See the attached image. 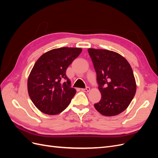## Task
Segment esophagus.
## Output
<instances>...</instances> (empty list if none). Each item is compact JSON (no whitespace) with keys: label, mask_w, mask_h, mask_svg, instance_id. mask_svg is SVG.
<instances>
[{"label":"esophagus","mask_w":158,"mask_h":158,"mask_svg":"<svg viewBox=\"0 0 158 158\" xmlns=\"http://www.w3.org/2000/svg\"><path fill=\"white\" fill-rule=\"evenodd\" d=\"M81 90L82 91V92H88L90 90V88L89 87H86L85 88H82L81 89Z\"/></svg>","instance_id":"esophagus-1"}]
</instances>
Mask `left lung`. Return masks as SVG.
<instances>
[{
    "instance_id": "1",
    "label": "left lung",
    "mask_w": 158,
    "mask_h": 158,
    "mask_svg": "<svg viewBox=\"0 0 158 158\" xmlns=\"http://www.w3.org/2000/svg\"><path fill=\"white\" fill-rule=\"evenodd\" d=\"M88 51L102 94L101 100L94 107L103 115H117L128 107L136 94V84L131 66L123 56L114 51Z\"/></svg>"
}]
</instances>
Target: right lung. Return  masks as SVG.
Wrapping results in <instances>:
<instances>
[{
    "mask_svg": "<svg viewBox=\"0 0 158 158\" xmlns=\"http://www.w3.org/2000/svg\"><path fill=\"white\" fill-rule=\"evenodd\" d=\"M81 48L61 47L42 55L27 80V90L35 106L47 114H59L76 94L66 70L82 52Z\"/></svg>",
    "mask_w": 158,
    "mask_h": 158,
    "instance_id": "add662e5",
    "label": "right lung"
}]
</instances>
